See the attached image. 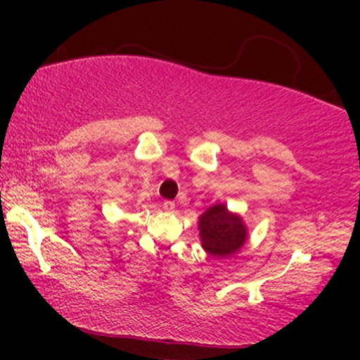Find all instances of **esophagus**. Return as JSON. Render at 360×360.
Segmentation results:
<instances>
[{"instance_id":"34e87169","label":"esophagus","mask_w":360,"mask_h":360,"mask_svg":"<svg viewBox=\"0 0 360 360\" xmlns=\"http://www.w3.org/2000/svg\"><path fill=\"white\" fill-rule=\"evenodd\" d=\"M175 201H172V200H167V201H164V210L165 211H169V213H172V211L175 210Z\"/></svg>"}]
</instances>
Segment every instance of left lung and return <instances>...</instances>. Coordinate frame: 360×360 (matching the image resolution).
I'll list each match as a JSON object with an SVG mask.
<instances>
[{
	"mask_svg": "<svg viewBox=\"0 0 360 360\" xmlns=\"http://www.w3.org/2000/svg\"><path fill=\"white\" fill-rule=\"evenodd\" d=\"M201 245L218 259L238 252L248 240V228L239 214L231 213L224 203L210 206L198 221Z\"/></svg>",
	"mask_w": 360,
	"mask_h": 360,
	"instance_id": "obj_1",
	"label": "left lung"
}]
</instances>
